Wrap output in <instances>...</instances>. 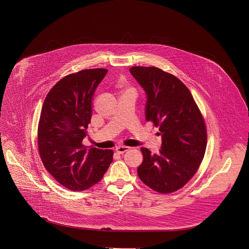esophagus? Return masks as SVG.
<instances>
[{
  "mask_svg": "<svg viewBox=\"0 0 249 249\" xmlns=\"http://www.w3.org/2000/svg\"><path fill=\"white\" fill-rule=\"evenodd\" d=\"M129 149V147L128 146H125V145H120V146H118V147H116V152H118V153H124L125 151H127Z\"/></svg>",
  "mask_w": 249,
  "mask_h": 249,
  "instance_id": "1",
  "label": "esophagus"
}]
</instances>
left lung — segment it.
I'll use <instances>...</instances> for the list:
<instances>
[{
    "label": "left lung",
    "mask_w": 249,
    "mask_h": 249,
    "mask_svg": "<svg viewBox=\"0 0 249 249\" xmlns=\"http://www.w3.org/2000/svg\"><path fill=\"white\" fill-rule=\"evenodd\" d=\"M130 72L145 91V120L162 135L160 154L142 147L138 177L160 194L184 187L197 172L207 145L203 116L190 90L178 77L156 67L133 66Z\"/></svg>",
    "instance_id": "left-lung-1"
}]
</instances>
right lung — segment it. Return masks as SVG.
I'll list each match as a JSON object with an SVG mask.
<instances>
[{
  "label": "right lung",
  "instance_id": "add662e5",
  "mask_svg": "<svg viewBox=\"0 0 249 249\" xmlns=\"http://www.w3.org/2000/svg\"><path fill=\"white\" fill-rule=\"evenodd\" d=\"M107 69H86L61 78L48 93L40 114L37 144L45 169L73 192L98 182L113 161L112 149L82 143L91 123L94 93Z\"/></svg>",
  "mask_w": 249,
  "mask_h": 249
}]
</instances>
